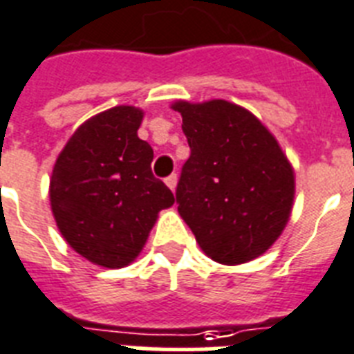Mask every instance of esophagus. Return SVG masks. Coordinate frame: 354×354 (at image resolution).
I'll return each mask as SVG.
<instances>
[{
    "label": "esophagus",
    "instance_id": "34e87169",
    "mask_svg": "<svg viewBox=\"0 0 354 354\" xmlns=\"http://www.w3.org/2000/svg\"><path fill=\"white\" fill-rule=\"evenodd\" d=\"M164 183H166V185H168L169 190L174 192V190H175V186H177V175H175V174L168 175V177H166V179H164Z\"/></svg>",
    "mask_w": 354,
    "mask_h": 354
}]
</instances>
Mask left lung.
Segmentation results:
<instances>
[{
  "instance_id": "1",
  "label": "left lung",
  "mask_w": 354,
  "mask_h": 354,
  "mask_svg": "<svg viewBox=\"0 0 354 354\" xmlns=\"http://www.w3.org/2000/svg\"><path fill=\"white\" fill-rule=\"evenodd\" d=\"M190 159L177 183L179 214L199 247L225 265L250 261L289 221L294 174L252 113L226 100L177 102Z\"/></svg>"
}]
</instances>
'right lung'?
Listing matches in <instances>:
<instances>
[{
    "instance_id": "add662e5",
    "label": "right lung",
    "mask_w": 354,
    "mask_h": 354,
    "mask_svg": "<svg viewBox=\"0 0 354 354\" xmlns=\"http://www.w3.org/2000/svg\"><path fill=\"white\" fill-rule=\"evenodd\" d=\"M142 111L117 106L89 118L65 144L50 177V206L76 252L107 268L131 263L174 194L151 171L137 137Z\"/></svg>"
}]
</instances>
